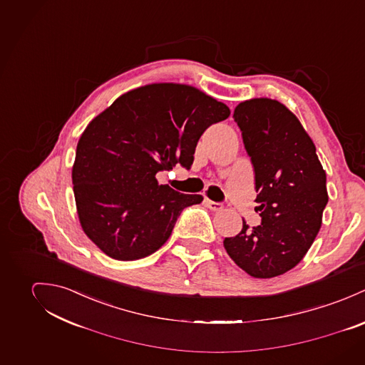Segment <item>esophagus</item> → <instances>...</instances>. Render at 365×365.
Masks as SVG:
<instances>
[{"label":"esophagus","instance_id":"obj_1","mask_svg":"<svg viewBox=\"0 0 365 365\" xmlns=\"http://www.w3.org/2000/svg\"><path fill=\"white\" fill-rule=\"evenodd\" d=\"M205 205L211 210V211H220L224 208V204L222 202H212V200H205Z\"/></svg>","mask_w":365,"mask_h":365}]
</instances>
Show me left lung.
Returning <instances> with one entry per match:
<instances>
[{
	"label": "left lung",
	"mask_w": 365,
	"mask_h": 365,
	"mask_svg": "<svg viewBox=\"0 0 365 365\" xmlns=\"http://www.w3.org/2000/svg\"><path fill=\"white\" fill-rule=\"evenodd\" d=\"M234 120L250 157L262 222L224 240L247 274L272 279L295 267L315 241L327 204L326 173L315 144L283 103L257 98L240 103Z\"/></svg>",
	"instance_id": "1"
}]
</instances>
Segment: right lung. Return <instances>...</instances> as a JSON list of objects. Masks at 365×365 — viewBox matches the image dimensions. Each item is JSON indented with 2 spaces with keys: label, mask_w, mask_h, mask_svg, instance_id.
<instances>
[{
  "label": "right lung",
  "mask_w": 365,
  "mask_h": 365,
  "mask_svg": "<svg viewBox=\"0 0 365 365\" xmlns=\"http://www.w3.org/2000/svg\"><path fill=\"white\" fill-rule=\"evenodd\" d=\"M227 105L180 83H151L118 98L88 124L73 185L82 230L103 253L137 260L157 252L183 208L202 195L158 185L176 163L190 169L202 133L230 116Z\"/></svg>",
  "instance_id": "right-lung-1"
}]
</instances>
